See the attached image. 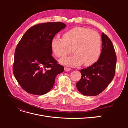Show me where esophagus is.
Wrapping results in <instances>:
<instances>
[{"mask_svg": "<svg viewBox=\"0 0 128 128\" xmlns=\"http://www.w3.org/2000/svg\"><path fill=\"white\" fill-rule=\"evenodd\" d=\"M64 70L66 72H69L70 70V68H68V67H64Z\"/></svg>", "mask_w": 128, "mask_h": 128, "instance_id": "1", "label": "esophagus"}]
</instances>
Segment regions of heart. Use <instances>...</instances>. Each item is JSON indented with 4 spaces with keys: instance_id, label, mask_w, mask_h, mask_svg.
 <instances>
[{
    "instance_id": "b5f03b06",
    "label": "heart",
    "mask_w": 128,
    "mask_h": 128,
    "mask_svg": "<svg viewBox=\"0 0 128 128\" xmlns=\"http://www.w3.org/2000/svg\"><path fill=\"white\" fill-rule=\"evenodd\" d=\"M102 39L100 34L92 30L76 26L63 34V38L54 37L51 42L53 53L58 58L64 57L71 52L73 55L60 60V62L70 67L83 64L90 66L97 61L101 55Z\"/></svg>"
}]
</instances>
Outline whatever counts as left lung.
<instances>
[{"label": "left lung", "mask_w": 128, "mask_h": 128, "mask_svg": "<svg viewBox=\"0 0 128 128\" xmlns=\"http://www.w3.org/2000/svg\"><path fill=\"white\" fill-rule=\"evenodd\" d=\"M102 50L99 60L86 69H81L80 80L76 84L80 92L85 96H95L102 93L113 80L116 64L113 43L102 34Z\"/></svg>", "instance_id": "1"}]
</instances>
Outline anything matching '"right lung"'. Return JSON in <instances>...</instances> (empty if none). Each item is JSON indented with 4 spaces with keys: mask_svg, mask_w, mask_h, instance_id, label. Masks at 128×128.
Listing matches in <instances>:
<instances>
[{
    "mask_svg": "<svg viewBox=\"0 0 128 128\" xmlns=\"http://www.w3.org/2000/svg\"><path fill=\"white\" fill-rule=\"evenodd\" d=\"M66 25L48 22L31 27L24 34L15 51L14 75L29 94L43 95L52 88L56 76L64 67L54 58L51 42Z\"/></svg>",
    "mask_w": 128,
    "mask_h": 128,
    "instance_id": "right-lung-1",
    "label": "right lung"
}]
</instances>
